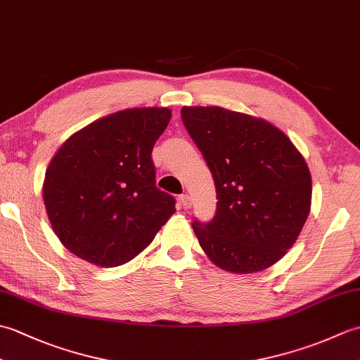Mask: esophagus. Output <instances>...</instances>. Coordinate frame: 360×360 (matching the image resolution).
Masks as SVG:
<instances>
[{"label": "esophagus", "instance_id": "obj_1", "mask_svg": "<svg viewBox=\"0 0 360 360\" xmlns=\"http://www.w3.org/2000/svg\"><path fill=\"white\" fill-rule=\"evenodd\" d=\"M178 200H179V205L184 210H188L190 207H192V198H190L187 193L186 195H179Z\"/></svg>", "mask_w": 360, "mask_h": 360}]
</instances>
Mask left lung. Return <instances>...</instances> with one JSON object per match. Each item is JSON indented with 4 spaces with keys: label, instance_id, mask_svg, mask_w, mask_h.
Segmentation results:
<instances>
[{
    "label": "left lung",
    "instance_id": "left-lung-1",
    "mask_svg": "<svg viewBox=\"0 0 360 360\" xmlns=\"http://www.w3.org/2000/svg\"><path fill=\"white\" fill-rule=\"evenodd\" d=\"M181 117L217 188L209 223L193 221L218 267L252 274L292 248L309 215L311 174L289 137L269 122L219 106H184Z\"/></svg>",
    "mask_w": 360,
    "mask_h": 360
}]
</instances>
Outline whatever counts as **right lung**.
Instances as JSON below:
<instances>
[{
	"instance_id": "add662e5",
	"label": "right lung",
	"mask_w": 360,
	"mask_h": 360,
	"mask_svg": "<svg viewBox=\"0 0 360 360\" xmlns=\"http://www.w3.org/2000/svg\"><path fill=\"white\" fill-rule=\"evenodd\" d=\"M168 108H133L98 119L68 139L46 170L43 200L63 246L112 267L134 258L174 213L156 187L151 151Z\"/></svg>"
}]
</instances>
